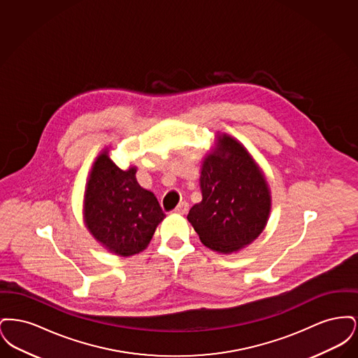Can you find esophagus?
<instances>
[{
	"label": "esophagus",
	"mask_w": 358,
	"mask_h": 358,
	"mask_svg": "<svg viewBox=\"0 0 358 358\" xmlns=\"http://www.w3.org/2000/svg\"><path fill=\"white\" fill-rule=\"evenodd\" d=\"M187 210H189V204L187 201L178 204V206L176 208V213H178V215H185V213H187Z\"/></svg>",
	"instance_id": "esophagus-1"
}]
</instances>
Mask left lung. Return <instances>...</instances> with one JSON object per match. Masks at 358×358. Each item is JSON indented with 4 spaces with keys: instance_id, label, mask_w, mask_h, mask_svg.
I'll return each mask as SVG.
<instances>
[{
    "instance_id": "left-lung-1",
    "label": "left lung",
    "mask_w": 358,
    "mask_h": 358,
    "mask_svg": "<svg viewBox=\"0 0 358 358\" xmlns=\"http://www.w3.org/2000/svg\"><path fill=\"white\" fill-rule=\"evenodd\" d=\"M200 187L203 200L190 208L187 220L208 248L232 254L263 232L271 210L270 187L235 138L217 136L203 161Z\"/></svg>"
}]
</instances>
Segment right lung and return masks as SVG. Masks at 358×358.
Returning a JSON list of instances; mask_svg holds the SVG:
<instances>
[{"instance_id":"1","label":"right lung","mask_w":358,"mask_h":358,"mask_svg":"<svg viewBox=\"0 0 358 358\" xmlns=\"http://www.w3.org/2000/svg\"><path fill=\"white\" fill-rule=\"evenodd\" d=\"M136 173V166L120 169L104 150L85 185V227L107 251L120 256L143 251L165 217L153 193L138 184Z\"/></svg>"}]
</instances>
